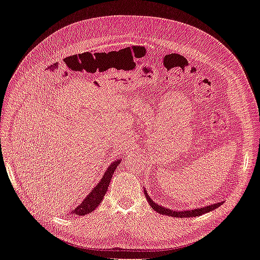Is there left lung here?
Listing matches in <instances>:
<instances>
[{
	"label": "left lung",
	"mask_w": 260,
	"mask_h": 260,
	"mask_svg": "<svg viewBox=\"0 0 260 260\" xmlns=\"http://www.w3.org/2000/svg\"><path fill=\"white\" fill-rule=\"evenodd\" d=\"M145 193V197L147 199V202L150 203V206L152 207V209H154V211H156L159 214H165L168 216H173V217H190V216H199L201 214H205L207 212L210 211H213L214 209L219 208L223 202H217V203H213V205H210L207 206L205 208H197V209H193V210H181V211H176V210H171V209H167L164 208L162 206L157 205L156 202H154L150 197L147 192L144 190Z\"/></svg>",
	"instance_id": "left-lung-1"
}]
</instances>
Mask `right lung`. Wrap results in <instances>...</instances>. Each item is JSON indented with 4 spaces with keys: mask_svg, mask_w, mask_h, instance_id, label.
<instances>
[{
    "mask_svg": "<svg viewBox=\"0 0 260 260\" xmlns=\"http://www.w3.org/2000/svg\"><path fill=\"white\" fill-rule=\"evenodd\" d=\"M119 164H120V159H118L116 162L111 163L109 165V167L107 168L106 172H105L101 181L98 182L96 187H94L93 190L86 196L85 199L82 201V203H80L78 207H76L74 210H72L71 212L72 214H75L78 216L85 215L94 211V210L100 206V203L104 199V196L106 194V191L108 190L110 180L113 179L111 177H113L114 172L116 171V168Z\"/></svg>",
    "mask_w": 260,
    "mask_h": 260,
    "instance_id": "1",
    "label": "right lung"
}]
</instances>
